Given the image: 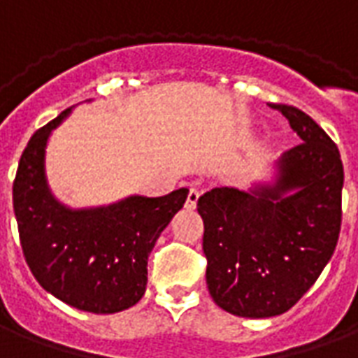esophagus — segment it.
<instances>
[{"mask_svg": "<svg viewBox=\"0 0 358 358\" xmlns=\"http://www.w3.org/2000/svg\"><path fill=\"white\" fill-rule=\"evenodd\" d=\"M197 199H199V192L192 187L189 189V194H187V199H186V207L187 209H195V205H197Z\"/></svg>", "mask_w": 358, "mask_h": 358, "instance_id": "1", "label": "esophagus"}]
</instances>
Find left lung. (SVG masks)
I'll return each instance as SVG.
<instances>
[{"instance_id": "obj_1", "label": "left lung", "mask_w": 358, "mask_h": 358, "mask_svg": "<svg viewBox=\"0 0 358 358\" xmlns=\"http://www.w3.org/2000/svg\"><path fill=\"white\" fill-rule=\"evenodd\" d=\"M272 109L303 140L280 157L274 182L251 192L213 187L197 199L210 297L245 318L289 310L328 264L341 228L338 145L297 107Z\"/></svg>"}]
</instances>
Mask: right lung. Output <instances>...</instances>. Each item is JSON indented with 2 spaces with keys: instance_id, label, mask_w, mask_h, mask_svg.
I'll list each match as a JSON object with an SVG mask.
<instances>
[{
  "instance_id": "obj_1",
  "label": "right lung",
  "mask_w": 358,
  "mask_h": 358,
  "mask_svg": "<svg viewBox=\"0 0 358 358\" xmlns=\"http://www.w3.org/2000/svg\"><path fill=\"white\" fill-rule=\"evenodd\" d=\"M69 113L36 130L20 157L13 184L20 245L45 292L86 313L113 315L143 297L149 253L184 207L187 187L163 197L130 195L105 207H65L48 186L45 148Z\"/></svg>"
}]
</instances>
